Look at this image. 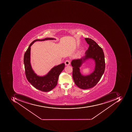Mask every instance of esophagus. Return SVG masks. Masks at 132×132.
I'll list each match as a JSON object with an SVG mask.
<instances>
[{
    "label": "esophagus",
    "instance_id": "obj_1",
    "mask_svg": "<svg viewBox=\"0 0 132 132\" xmlns=\"http://www.w3.org/2000/svg\"><path fill=\"white\" fill-rule=\"evenodd\" d=\"M70 63H70V60H67L65 61V65H70Z\"/></svg>",
    "mask_w": 132,
    "mask_h": 132
}]
</instances>
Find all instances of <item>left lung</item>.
I'll list each match as a JSON object with an SVG mask.
<instances>
[{
	"label": "left lung",
	"mask_w": 132,
	"mask_h": 132,
	"mask_svg": "<svg viewBox=\"0 0 132 132\" xmlns=\"http://www.w3.org/2000/svg\"><path fill=\"white\" fill-rule=\"evenodd\" d=\"M89 47L86 52V55L81 59L72 60V78L76 85L82 89H89L94 87L100 80L105 70V60L104 52L102 47L96 42L89 38H85ZM92 58L96 62L95 70L90 75L84 76L79 72V67L84 60Z\"/></svg>",
	"instance_id": "left-lung-1"
}]
</instances>
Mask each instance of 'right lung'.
Wrapping results in <instances>:
<instances>
[{"instance_id": "obj_1", "label": "right lung", "mask_w": 132, "mask_h": 132, "mask_svg": "<svg viewBox=\"0 0 132 132\" xmlns=\"http://www.w3.org/2000/svg\"><path fill=\"white\" fill-rule=\"evenodd\" d=\"M53 38H46L43 39H36L30 44L28 48L24 53V63L25 75L27 79L36 89L42 92H47L54 89L57 84L59 75L65 68V65L63 63L54 67L46 76L39 77L36 75L32 69L30 63V46L37 41L53 40Z\"/></svg>"}]
</instances>
